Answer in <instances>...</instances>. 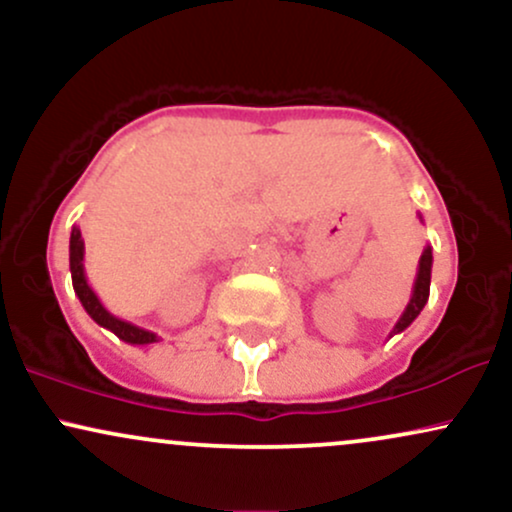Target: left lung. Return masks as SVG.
<instances>
[{"label":"left lung","instance_id":"8db88e82","mask_svg":"<svg viewBox=\"0 0 512 512\" xmlns=\"http://www.w3.org/2000/svg\"><path fill=\"white\" fill-rule=\"evenodd\" d=\"M431 267H433V250H431V245H426L424 252H421L419 272H416V281H414V291H411V298H409L407 308H404L402 317H399L397 325L392 327L390 337H395V334L407 330L411 322L419 317L421 310H424V305L428 303V293H431Z\"/></svg>","mask_w":512,"mask_h":512}]
</instances>
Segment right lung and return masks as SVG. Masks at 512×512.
I'll return each mask as SVG.
<instances>
[{
    "instance_id": "right-lung-1",
    "label": "right lung",
    "mask_w": 512,
    "mask_h": 512,
    "mask_svg": "<svg viewBox=\"0 0 512 512\" xmlns=\"http://www.w3.org/2000/svg\"><path fill=\"white\" fill-rule=\"evenodd\" d=\"M69 272H72L74 293L79 296L81 305H84V310L91 315V320L96 322V325L105 327V330L117 334L122 342L134 344V346L158 342L156 332H149V330H144V327H137V325H132V322L115 317L101 303V298L96 296V291L91 289V284H88V279H86V269H84V238H81L79 226H74L72 236H69Z\"/></svg>"
}]
</instances>
